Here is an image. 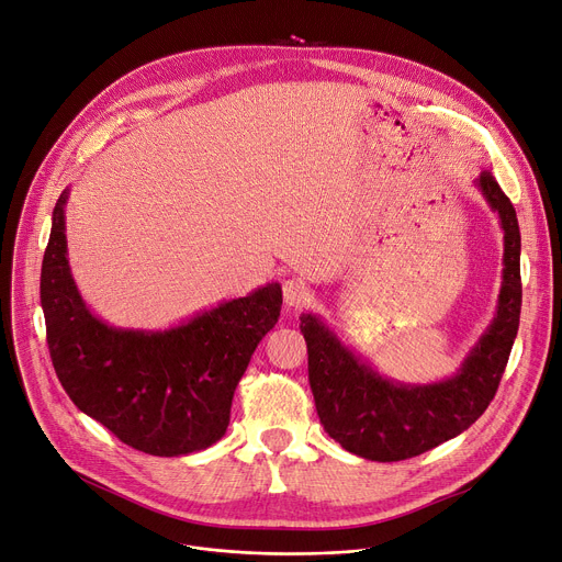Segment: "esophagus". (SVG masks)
<instances>
[{
  "mask_svg": "<svg viewBox=\"0 0 562 562\" xmlns=\"http://www.w3.org/2000/svg\"><path fill=\"white\" fill-rule=\"evenodd\" d=\"M282 295H284V304L286 307H300V304L307 302L310 297V289L302 280L297 278H289L282 282Z\"/></svg>",
  "mask_w": 562,
  "mask_h": 562,
  "instance_id": "esophagus-1",
  "label": "esophagus"
}]
</instances>
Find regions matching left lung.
<instances>
[{
  "label": "left lung",
  "instance_id": "1",
  "mask_svg": "<svg viewBox=\"0 0 562 562\" xmlns=\"http://www.w3.org/2000/svg\"><path fill=\"white\" fill-rule=\"evenodd\" d=\"M475 188L499 220L504 269L493 321L452 376L432 383L392 381L347 347L318 314L300 316L321 424L363 459L401 462L422 454L471 428L495 396L520 325V226L514 203L488 172L475 179Z\"/></svg>",
  "mask_w": 562,
  "mask_h": 562
}]
</instances>
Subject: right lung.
<instances>
[{
	"label": "right lung",
	"mask_w": 562,
	"mask_h": 562,
	"mask_svg": "<svg viewBox=\"0 0 562 562\" xmlns=\"http://www.w3.org/2000/svg\"><path fill=\"white\" fill-rule=\"evenodd\" d=\"M60 194L42 260L40 300L56 374L87 417L123 443L159 457L206 450L226 435L250 353L280 318L269 282L168 329H125L98 318L69 267Z\"/></svg>",
	"instance_id": "right-lung-1"
}]
</instances>
